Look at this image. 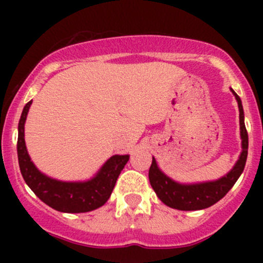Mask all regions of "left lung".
<instances>
[{
  "label": "left lung",
  "mask_w": 263,
  "mask_h": 263,
  "mask_svg": "<svg viewBox=\"0 0 263 263\" xmlns=\"http://www.w3.org/2000/svg\"><path fill=\"white\" fill-rule=\"evenodd\" d=\"M232 92L234 94L238 102V108H239L240 139H242V153H240L239 159L232 171L217 181L182 184L165 176L159 169L156 160L153 158V163L148 169L150 184L161 202H164L169 208L183 211L202 210V209L210 208L229 192L230 188L234 185V183L242 174L247 161V154H248V134H247L245 124L242 100L233 89Z\"/></svg>",
  "instance_id": "obj_1"
}]
</instances>
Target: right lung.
Returning a JSON list of instances; mask_svg holds the SVG:
<instances>
[{
	"label": "right lung",
	"mask_w": 263,
	"mask_h": 263,
	"mask_svg": "<svg viewBox=\"0 0 263 263\" xmlns=\"http://www.w3.org/2000/svg\"><path fill=\"white\" fill-rule=\"evenodd\" d=\"M30 105L31 100L24 107L18 121L17 136L18 166L26 184L44 203L61 213H87L104 205L112 195L117 178L129 155H113L89 181L63 182L49 178L34 165L25 146L24 126Z\"/></svg>",
	"instance_id": "right-lung-1"
}]
</instances>
